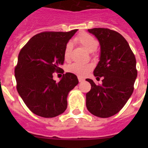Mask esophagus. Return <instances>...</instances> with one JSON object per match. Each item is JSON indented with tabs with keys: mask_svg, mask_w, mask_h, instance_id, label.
Returning <instances> with one entry per match:
<instances>
[{
	"mask_svg": "<svg viewBox=\"0 0 148 148\" xmlns=\"http://www.w3.org/2000/svg\"><path fill=\"white\" fill-rule=\"evenodd\" d=\"M78 79H79V82H82L84 81V79L82 78V77H78Z\"/></svg>",
	"mask_w": 148,
	"mask_h": 148,
	"instance_id": "1",
	"label": "esophagus"
}]
</instances>
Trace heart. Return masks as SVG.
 Instances as JSON below:
<instances>
[{
	"label": "heart",
	"mask_w": 148,
	"mask_h": 148,
	"mask_svg": "<svg viewBox=\"0 0 148 148\" xmlns=\"http://www.w3.org/2000/svg\"><path fill=\"white\" fill-rule=\"evenodd\" d=\"M76 41L82 45L88 51L93 52L97 50L99 43L97 40L95 39L92 36L86 33H82L79 34L76 38ZM71 49H72V44L71 43H68L64 49V56L66 60H68L70 57ZM92 66L89 64H82V63H74L68 66V70L69 72L76 74L78 77H83L87 75L88 73L92 70Z\"/></svg>",
	"instance_id": "1"
}]
</instances>
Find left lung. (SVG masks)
Here are the masks:
<instances>
[{
	"mask_svg": "<svg viewBox=\"0 0 148 148\" xmlns=\"http://www.w3.org/2000/svg\"><path fill=\"white\" fill-rule=\"evenodd\" d=\"M100 44V57L94 75L102 77L96 85L90 79L91 90L86 95V106L97 117L107 118L122 110L134 90L137 78L136 59L127 41L115 31L109 28L88 29Z\"/></svg>",
	"mask_w": 148,
	"mask_h": 148,
	"instance_id": "8db88e82",
	"label": "left lung"
}]
</instances>
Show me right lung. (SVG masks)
<instances>
[{
  "label": "right lung",
  "mask_w": 148,
  "mask_h": 148,
  "mask_svg": "<svg viewBox=\"0 0 148 148\" xmlns=\"http://www.w3.org/2000/svg\"><path fill=\"white\" fill-rule=\"evenodd\" d=\"M77 29L69 32L45 31L34 36L21 50L15 68L17 91L28 108L46 118L62 114L67 96L78 84L77 77L67 72L59 82L54 72L64 73V49Z\"/></svg>",
  "instance_id": "right-lung-1"
}]
</instances>
